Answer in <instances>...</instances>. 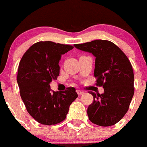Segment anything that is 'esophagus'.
I'll return each instance as SVG.
<instances>
[{"mask_svg":"<svg viewBox=\"0 0 147 147\" xmlns=\"http://www.w3.org/2000/svg\"><path fill=\"white\" fill-rule=\"evenodd\" d=\"M77 94H78V95H82V94H84V91H81V90H77Z\"/></svg>","mask_w":147,"mask_h":147,"instance_id":"obj_1","label":"esophagus"}]
</instances>
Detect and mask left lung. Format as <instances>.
<instances>
[{
	"label": "left lung",
	"mask_w": 147,
	"mask_h": 147,
	"mask_svg": "<svg viewBox=\"0 0 147 147\" xmlns=\"http://www.w3.org/2000/svg\"><path fill=\"white\" fill-rule=\"evenodd\" d=\"M74 46L94 55L96 85L103 86L104 89L101 94L90 91L94 101L87 109L88 119L98 126L114 125L127 112L134 93L130 61L118 46L109 40H96Z\"/></svg>",
	"instance_id": "1"
}]
</instances>
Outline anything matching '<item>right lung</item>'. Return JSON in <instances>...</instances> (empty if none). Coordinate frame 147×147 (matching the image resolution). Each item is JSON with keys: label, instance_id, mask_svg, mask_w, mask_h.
Returning <instances> with one entry per match:
<instances>
[{"label": "right lung", "instance_id": "obj_1", "mask_svg": "<svg viewBox=\"0 0 147 147\" xmlns=\"http://www.w3.org/2000/svg\"><path fill=\"white\" fill-rule=\"evenodd\" d=\"M73 49L70 45L40 41L30 46L20 61L17 83L21 97L28 112L38 123L53 125L63 121L78 97L74 87L55 92L50 86L59 75L61 56Z\"/></svg>", "mask_w": 147, "mask_h": 147}]
</instances>
